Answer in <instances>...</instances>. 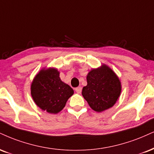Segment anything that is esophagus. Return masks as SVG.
<instances>
[{"instance_id": "34e87169", "label": "esophagus", "mask_w": 154, "mask_h": 154, "mask_svg": "<svg viewBox=\"0 0 154 154\" xmlns=\"http://www.w3.org/2000/svg\"><path fill=\"white\" fill-rule=\"evenodd\" d=\"M75 91L77 93H81V92H82V88L81 87H77V88H75Z\"/></svg>"}]
</instances>
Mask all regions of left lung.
<instances>
[{"label": "left lung", "instance_id": "left-lung-1", "mask_svg": "<svg viewBox=\"0 0 154 154\" xmlns=\"http://www.w3.org/2000/svg\"><path fill=\"white\" fill-rule=\"evenodd\" d=\"M87 82L82 94L92 110L102 112L113 106L120 96L121 85L112 69L106 65L92 69L87 76Z\"/></svg>", "mask_w": 154, "mask_h": 154}]
</instances>
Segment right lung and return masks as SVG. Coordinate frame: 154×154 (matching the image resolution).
I'll use <instances>...</instances> for the list:
<instances>
[{
	"label": "right lung",
	"instance_id": "obj_1",
	"mask_svg": "<svg viewBox=\"0 0 154 154\" xmlns=\"http://www.w3.org/2000/svg\"><path fill=\"white\" fill-rule=\"evenodd\" d=\"M31 96L42 110L57 113L65 106L74 90L61 80L59 72L55 69L42 70L31 87Z\"/></svg>",
	"mask_w": 154,
	"mask_h": 154
}]
</instances>
